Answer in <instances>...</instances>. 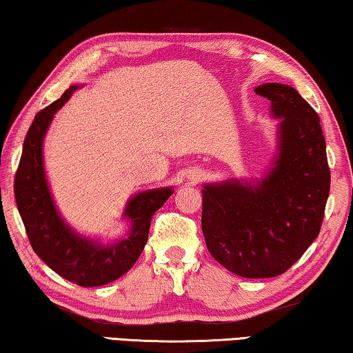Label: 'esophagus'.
I'll return each mask as SVG.
<instances>
[{"instance_id": "obj_1", "label": "esophagus", "mask_w": 353, "mask_h": 353, "mask_svg": "<svg viewBox=\"0 0 353 353\" xmlns=\"http://www.w3.org/2000/svg\"><path fill=\"white\" fill-rule=\"evenodd\" d=\"M190 180H192L194 183L195 181H199L200 180V176H201V172H199V170H195V172H192V173H190Z\"/></svg>"}]
</instances>
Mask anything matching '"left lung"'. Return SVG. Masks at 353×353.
I'll list each match as a JSON object with an SVG mask.
<instances>
[{
  "instance_id": "left-lung-1",
  "label": "left lung",
  "mask_w": 353,
  "mask_h": 353,
  "mask_svg": "<svg viewBox=\"0 0 353 353\" xmlns=\"http://www.w3.org/2000/svg\"><path fill=\"white\" fill-rule=\"evenodd\" d=\"M279 122V153L261 183L226 181L203 189L201 230L211 256L231 273L283 274L318 237L330 192L319 116L288 85L256 88Z\"/></svg>"
}]
</instances>
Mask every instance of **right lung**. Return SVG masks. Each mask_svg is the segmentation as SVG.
Instances as JSON below:
<instances>
[{
    "label": "right lung",
    "mask_w": 353,
    "mask_h": 353,
    "mask_svg": "<svg viewBox=\"0 0 353 353\" xmlns=\"http://www.w3.org/2000/svg\"><path fill=\"white\" fill-rule=\"evenodd\" d=\"M77 86L68 88L60 99L35 114L23 144L15 173L14 192L18 212L29 243L43 262L66 281L80 287H101L119 279L133 267L148 239L154 211L172 195V188L136 194L125 208L132 221L127 239L102 246L72 232L55 209L43 169V138L55 111L63 107Z\"/></svg>",
    "instance_id": "obj_1"
}]
</instances>
